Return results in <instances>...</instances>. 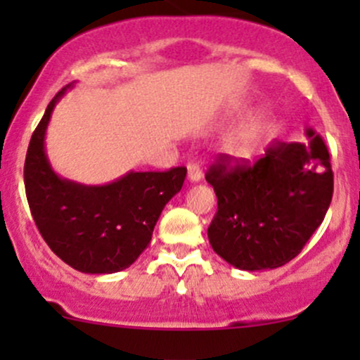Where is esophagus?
Returning <instances> with one entry per match:
<instances>
[{
	"mask_svg": "<svg viewBox=\"0 0 360 360\" xmlns=\"http://www.w3.org/2000/svg\"><path fill=\"white\" fill-rule=\"evenodd\" d=\"M188 177H190L191 183H198L202 181V169L198 163H188Z\"/></svg>",
	"mask_w": 360,
	"mask_h": 360,
	"instance_id": "1",
	"label": "esophagus"
}]
</instances>
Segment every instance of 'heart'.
Returning a JSON list of instances; mask_svg holds the SVG:
<instances>
[{"mask_svg": "<svg viewBox=\"0 0 360 360\" xmlns=\"http://www.w3.org/2000/svg\"><path fill=\"white\" fill-rule=\"evenodd\" d=\"M261 127V115H252L245 118L237 129L231 130L230 136L226 137L223 144L224 155L233 160H245L250 157L256 144L257 134Z\"/></svg>", "mask_w": 360, "mask_h": 360, "instance_id": "obj_1", "label": "heart"}]
</instances>
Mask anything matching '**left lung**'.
<instances>
[{"instance_id":"left-lung-1","label":"left lung","mask_w":360,"mask_h":360,"mask_svg":"<svg viewBox=\"0 0 360 360\" xmlns=\"http://www.w3.org/2000/svg\"><path fill=\"white\" fill-rule=\"evenodd\" d=\"M308 143L268 146L256 163L230 167L219 157L207 170L217 212L207 235L214 252L238 270H274L294 259L321 226L333 198L326 143L307 129Z\"/></svg>"}]
</instances>
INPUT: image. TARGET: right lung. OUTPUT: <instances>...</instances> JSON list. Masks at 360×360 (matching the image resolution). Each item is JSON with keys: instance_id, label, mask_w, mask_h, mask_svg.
I'll return each mask as SVG.
<instances>
[{"instance_id": "right-lung-1", "label": "right lung", "mask_w": 360, "mask_h": 360, "mask_svg": "<svg viewBox=\"0 0 360 360\" xmlns=\"http://www.w3.org/2000/svg\"><path fill=\"white\" fill-rule=\"evenodd\" d=\"M64 86L46 106L32 132L24 163L29 209L49 248L83 274H115L129 268L148 248L165 203L183 188L186 169L127 172L103 186L57 176L45 151L50 116Z\"/></svg>"}]
</instances>
